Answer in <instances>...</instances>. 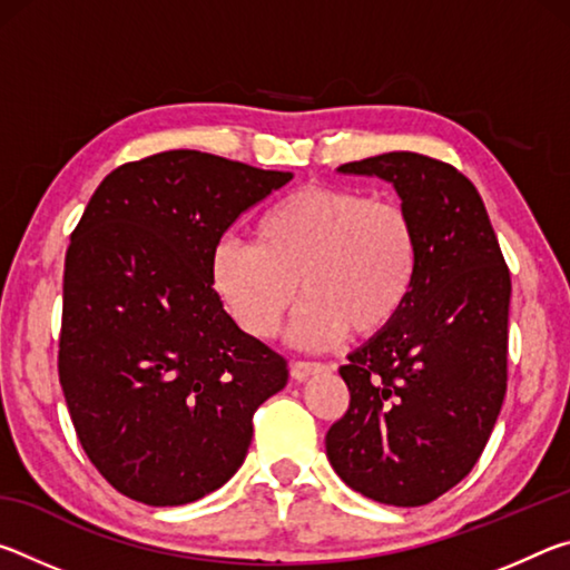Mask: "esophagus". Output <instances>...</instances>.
<instances>
[{
	"label": "esophagus",
	"mask_w": 570,
	"mask_h": 570,
	"mask_svg": "<svg viewBox=\"0 0 570 570\" xmlns=\"http://www.w3.org/2000/svg\"><path fill=\"white\" fill-rule=\"evenodd\" d=\"M322 370H324V364H320V362H294L288 372H292V380L304 382L306 377H312V374L322 372Z\"/></svg>",
	"instance_id": "obj_1"
}]
</instances>
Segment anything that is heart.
I'll list each match as a JSON object with an SVG mask.
<instances>
[{"label": "heart", "mask_w": 570, "mask_h": 570, "mask_svg": "<svg viewBox=\"0 0 570 570\" xmlns=\"http://www.w3.org/2000/svg\"><path fill=\"white\" fill-rule=\"evenodd\" d=\"M417 272V228L400 204L350 186H302L258 214L250 244L210 250L208 286L240 330L272 340L302 282L308 304L296 340L324 346L346 332L382 336L407 308Z\"/></svg>", "instance_id": "obj_1"}]
</instances>
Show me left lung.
I'll use <instances>...</instances> for the list:
<instances>
[{
  "mask_svg": "<svg viewBox=\"0 0 570 570\" xmlns=\"http://www.w3.org/2000/svg\"><path fill=\"white\" fill-rule=\"evenodd\" d=\"M390 180L420 238L407 308L350 354V407L326 432L346 485L384 505L438 500L475 468L508 384L510 272L478 188L410 150L344 163Z\"/></svg>",
  "mask_w": 570,
  "mask_h": 570,
  "instance_id": "left-lung-1",
  "label": "left lung"
}]
</instances>
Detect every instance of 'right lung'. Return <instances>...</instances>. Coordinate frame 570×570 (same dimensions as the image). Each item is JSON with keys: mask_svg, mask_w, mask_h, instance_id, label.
<instances>
[{"mask_svg": "<svg viewBox=\"0 0 570 570\" xmlns=\"http://www.w3.org/2000/svg\"><path fill=\"white\" fill-rule=\"evenodd\" d=\"M292 180L200 150L125 163L92 193L65 256L57 372L85 455L138 503L186 505L244 462L286 360L208 286L236 218Z\"/></svg>", "mask_w": 570, "mask_h": 570, "instance_id": "obj_1", "label": "right lung"}]
</instances>
